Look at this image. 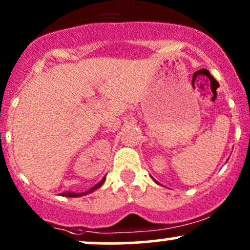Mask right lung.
<instances>
[{
    "instance_id": "obj_1",
    "label": "right lung",
    "mask_w": 250,
    "mask_h": 250,
    "mask_svg": "<svg viewBox=\"0 0 250 250\" xmlns=\"http://www.w3.org/2000/svg\"><path fill=\"white\" fill-rule=\"evenodd\" d=\"M104 180H105V177H104L100 183L96 184L94 188H90V190L83 192V193H73V192H67V193H62V196H64V197H81V196H85V194H89V193H91L92 191H95V190H97V188H100L101 186H102V184L104 183Z\"/></svg>"
}]
</instances>
